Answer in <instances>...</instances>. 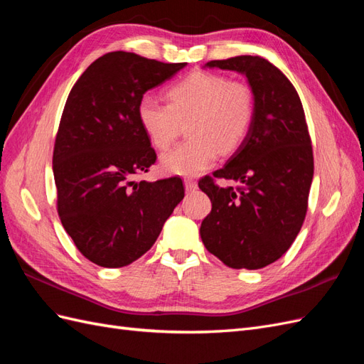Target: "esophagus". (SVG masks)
Instances as JSON below:
<instances>
[{"label": "esophagus", "mask_w": 364, "mask_h": 364, "mask_svg": "<svg viewBox=\"0 0 364 364\" xmlns=\"http://www.w3.org/2000/svg\"><path fill=\"white\" fill-rule=\"evenodd\" d=\"M183 183H185V190L188 191V193H193V191H196L197 190V182L196 181H193V179H185L183 181Z\"/></svg>", "instance_id": "1"}]
</instances>
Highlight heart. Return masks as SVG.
Wrapping results in <instances>:
<instances>
[{"label":"heart","instance_id":"heart-1","mask_svg":"<svg viewBox=\"0 0 364 364\" xmlns=\"http://www.w3.org/2000/svg\"><path fill=\"white\" fill-rule=\"evenodd\" d=\"M165 98L167 106L142 98L136 114L150 144L158 150L168 149L181 124L188 123L190 139L161 156V168L168 174L197 176L211 167L218 153H234L247 138L255 117L252 87L215 73L188 74L165 91Z\"/></svg>","mask_w":364,"mask_h":364}]
</instances>
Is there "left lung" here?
<instances>
[{"label": "left lung", "mask_w": 364, "mask_h": 364, "mask_svg": "<svg viewBox=\"0 0 364 364\" xmlns=\"http://www.w3.org/2000/svg\"><path fill=\"white\" fill-rule=\"evenodd\" d=\"M205 67L243 74L255 97L247 138L214 178L240 182L199 188L213 209L200 226L205 247L228 267L257 270L279 259L299 234L306 214L314 161L301 98L269 60L237 56Z\"/></svg>", "instance_id": "left-lung-1"}]
</instances>
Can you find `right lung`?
I'll return each mask as SVG.
<instances>
[{
  "label": "right lung",
  "mask_w": 364,
  "mask_h": 364,
  "mask_svg": "<svg viewBox=\"0 0 364 364\" xmlns=\"http://www.w3.org/2000/svg\"><path fill=\"white\" fill-rule=\"evenodd\" d=\"M185 65L112 51L92 62L68 95L53 153L58 213L97 266L124 267L144 255L183 199L181 178H134L156 161L138 105Z\"/></svg>",
  "instance_id": "add662e5"
}]
</instances>
